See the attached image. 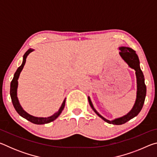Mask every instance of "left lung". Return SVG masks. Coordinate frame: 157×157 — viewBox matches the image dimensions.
<instances>
[{"label": "left lung", "mask_w": 157, "mask_h": 157, "mask_svg": "<svg viewBox=\"0 0 157 157\" xmlns=\"http://www.w3.org/2000/svg\"><path fill=\"white\" fill-rule=\"evenodd\" d=\"M119 50L121 52H119V55H121L124 62H125L127 65L130 68L134 69L136 71V84H137V91H136V99L135 101V103L133 106L132 109L129 113H127L126 115H124L120 118H116L114 120L109 121L106 119L104 117L102 116L98 112L96 109L94 108L93 103L91 102L90 97H88L89 105L92 108V109L94 111V112L97 115L100 117L103 121H105L107 123L113 124H122L127 123V121L131 120L135 116H136L139 113L140 110L142 109L143 104H144L145 96H146V86L145 84V78L143 73L142 72L141 69L140 67V62L138 55H136V52L134 50L132 49L131 48L129 47H120Z\"/></svg>", "instance_id": "8db88e82"}]
</instances>
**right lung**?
<instances>
[{
  "mask_svg": "<svg viewBox=\"0 0 157 157\" xmlns=\"http://www.w3.org/2000/svg\"><path fill=\"white\" fill-rule=\"evenodd\" d=\"M33 51H34L33 49H31V48L28 49V51L25 53L24 55H23L22 64H21L19 67L17 68V71H16L14 75V78H13L11 82V84H10V96H11L12 102L13 105H14V109H16V111H17V112L21 116H22L23 118H25L26 120H28V121H30L34 124H43L49 123L50 122L55 121V119H56L57 117L60 115L61 113H62V111L63 109V108L65 107L66 98L63 100L62 106L60 107L59 109L58 110L56 113L53 114L52 116H49V117H46V118H44V117H35L28 113L25 110H23V109L20 105L19 101H18V97H17L18 79V78H19L21 72L22 71L23 67H24V65L26 62V58H27L28 55Z\"/></svg>",
  "mask_w": 157,
  "mask_h": 157,
  "instance_id": "obj_1",
  "label": "right lung"
}]
</instances>
